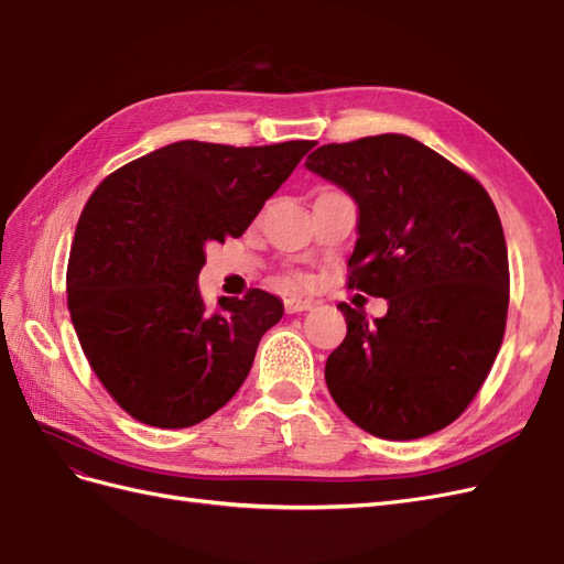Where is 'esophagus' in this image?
I'll return each instance as SVG.
<instances>
[{
  "mask_svg": "<svg viewBox=\"0 0 564 564\" xmlns=\"http://www.w3.org/2000/svg\"><path fill=\"white\" fill-rule=\"evenodd\" d=\"M284 308H286V313H303V311H311L313 308V301L292 296V299L284 301Z\"/></svg>",
  "mask_w": 564,
  "mask_h": 564,
  "instance_id": "1",
  "label": "esophagus"
}]
</instances>
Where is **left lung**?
Segmentation results:
<instances>
[{"mask_svg": "<svg viewBox=\"0 0 564 564\" xmlns=\"http://www.w3.org/2000/svg\"><path fill=\"white\" fill-rule=\"evenodd\" d=\"M357 207L348 284L388 313L338 303L348 334L324 381L355 425L416 440L449 425L499 352L508 313V251L485 187L402 133L327 143L305 160Z\"/></svg>", "mask_w": 564, "mask_h": 564, "instance_id": "8db88e82", "label": "left lung"}]
</instances>
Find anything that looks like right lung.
<instances>
[{
    "mask_svg": "<svg viewBox=\"0 0 564 564\" xmlns=\"http://www.w3.org/2000/svg\"><path fill=\"white\" fill-rule=\"evenodd\" d=\"M315 143L261 148L178 141L96 187L75 230L67 308L115 402L155 429H187L224 406L284 315L278 296L204 303L207 245L240 237Z\"/></svg>",
    "mask_w": 564,
    "mask_h": 564,
    "instance_id": "1",
    "label": "right lung"
}]
</instances>
